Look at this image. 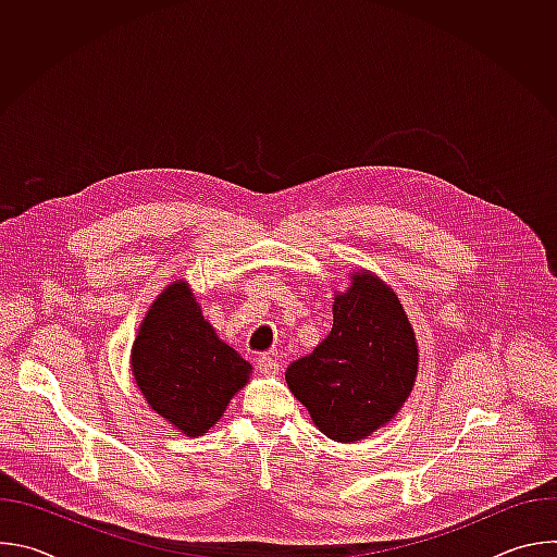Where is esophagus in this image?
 <instances>
[{"mask_svg":"<svg viewBox=\"0 0 557 557\" xmlns=\"http://www.w3.org/2000/svg\"><path fill=\"white\" fill-rule=\"evenodd\" d=\"M258 370H260L262 374H267V376H273V374L280 372V363H277V359L271 357V355H260V357H258Z\"/></svg>","mask_w":557,"mask_h":557,"instance_id":"34e87169","label":"esophagus"}]
</instances>
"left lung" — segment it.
<instances>
[{"label":"left lung","instance_id":"left-lung-1","mask_svg":"<svg viewBox=\"0 0 557 557\" xmlns=\"http://www.w3.org/2000/svg\"><path fill=\"white\" fill-rule=\"evenodd\" d=\"M417 372L419 344L404 304L361 269L348 290H335L333 331L286 368V383L320 432L357 443L399 414Z\"/></svg>","mask_w":557,"mask_h":557}]
</instances>
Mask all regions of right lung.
I'll list each match as a JSON object with an SVG mask.
<instances>
[{"label":"right lung","instance_id":"add662e5","mask_svg":"<svg viewBox=\"0 0 557 557\" xmlns=\"http://www.w3.org/2000/svg\"><path fill=\"white\" fill-rule=\"evenodd\" d=\"M129 363L147 406L191 438L215 425L253 370L215 335L185 280L168 284L149 306Z\"/></svg>","mask_w":557,"mask_h":557}]
</instances>
